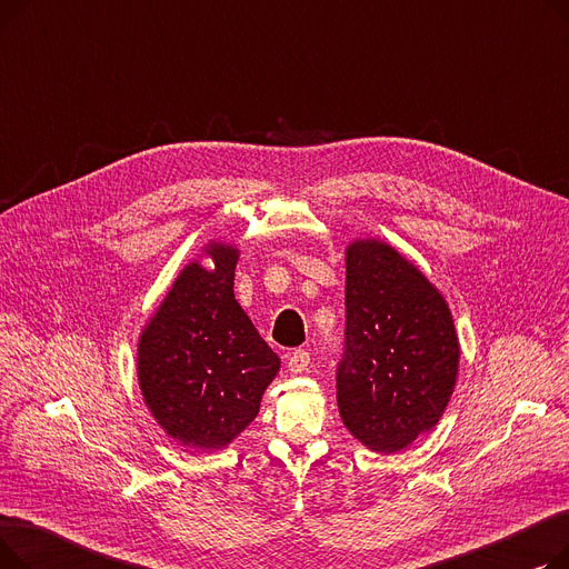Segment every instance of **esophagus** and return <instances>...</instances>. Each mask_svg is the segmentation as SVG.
Segmentation results:
<instances>
[{
	"label": "esophagus",
	"instance_id": "esophagus-1",
	"mask_svg": "<svg viewBox=\"0 0 569 569\" xmlns=\"http://www.w3.org/2000/svg\"><path fill=\"white\" fill-rule=\"evenodd\" d=\"M309 362H311V357H309L307 350H292L288 355V371L290 373H302V371L309 369Z\"/></svg>",
	"mask_w": 569,
	"mask_h": 569
}]
</instances>
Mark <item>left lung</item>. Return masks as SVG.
<instances>
[{"instance_id": "left-lung-1", "label": "left lung", "mask_w": 569, "mask_h": 569, "mask_svg": "<svg viewBox=\"0 0 569 569\" xmlns=\"http://www.w3.org/2000/svg\"><path fill=\"white\" fill-rule=\"evenodd\" d=\"M457 373L459 337L438 288L390 244L355 239L337 369L346 429L373 452H399L438 425Z\"/></svg>"}]
</instances>
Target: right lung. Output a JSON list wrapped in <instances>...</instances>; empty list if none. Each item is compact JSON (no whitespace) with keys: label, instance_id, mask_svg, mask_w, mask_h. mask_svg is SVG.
I'll return each mask as SVG.
<instances>
[{"label":"right lung","instance_id":"right-lung-1","mask_svg":"<svg viewBox=\"0 0 569 569\" xmlns=\"http://www.w3.org/2000/svg\"><path fill=\"white\" fill-rule=\"evenodd\" d=\"M212 269L189 262L138 341V380L161 429L196 450H221L260 410L279 355L234 300L239 251L212 242Z\"/></svg>","mask_w":569,"mask_h":569}]
</instances>
